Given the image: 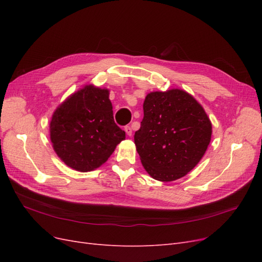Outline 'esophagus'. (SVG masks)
I'll use <instances>...</instances> for the list:
<instances>
[{
    "label": "esophagus",
    "instance_id": "esophagus-1",
    "mask_svg": "<svg viewBox=\"0 0 262 262\" xmlns=\"http://www.w3.org/2000/svg\"><path fill=\"white\" fill-rule=\"evenodd\" d=\"M124 131H125L126 136H128V137H131V136H132V129H131L130 125L124 126Z\"/></svg>",
    "mask_w": 262,
    "mask_h": 262
}]
</instances>
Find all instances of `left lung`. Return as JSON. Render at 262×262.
Listing matches in <instances>:
<instances>
[{
    "mask_svg": "<svg viewBox=\"0 0 262 262\" xmlns=\"http://www.w3.org/2000/svg\"><path fill=\"white\" fill-rule=\"evenodd\" d=\"M143 112L134 143L144 169L163 182L186 176L211 142L212 123L205 110L192 95L172 89L148 93Z\"/></svg>",
    "mask_w": 262,
    "mask_h": 262,
    "instance_id": "8db88e82",
    "label": "left lung"
}]
</instances>
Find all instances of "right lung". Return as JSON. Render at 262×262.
<instances>
[{
    "label": "right lung",
    "mask_w": 262,
    "mask_h": 262,
    "mask_svg": "<svg viewBox=\"0 0 262 262\" xmlns=\"http://www.w3.org/2000/svg\"><path fill=\"white\" fill-rule=\"evenodd\" d=\"M124 139L125 132L114 121L109 90L93 84L71 94L50 121L54 152L67 166L81 172L100 167Z\"/></svg>",
    "instance_id": "add662e5"
}]
</instances>
